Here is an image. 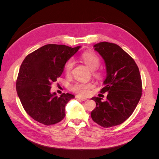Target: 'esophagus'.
Returning <instances> with one entry per match:
<instances>
[{
	"label": "esophagus",
	"instance_id": "34e87169",
	"mask_svg": "<svg viewBox=\"0 0 159 159\" xmlns=\"http://www.w3.org/2000/svg\"><path fill=\"white\" fill-rule=\"evenodd\" d=\"M75 98H76L77 99H81V100H82V101H85V100H87V98H86L81 97V96H80V95H76V96H75Z\"/></svg>",
	"mask_w": 159,
	"mask_h": 159
}]
</instances>
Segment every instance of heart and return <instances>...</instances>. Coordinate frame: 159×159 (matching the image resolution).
Returning <instances> with one entry per match:
<instances>
[{"instance_id": "heart-1", "label": "heart", "mask_w": 159, "mask_h": 159, "mask_svg": "<svg viewBox=\"0 0 159 159\" xmlns=\"http://www.w3.org/2000/svg\"><path fill=\"white\" fill-rule=\"evenodd\" d=\"M80 59L88 67L89 70H92L93 74L96 78H100L102 76V73L97 70L100 65V60L97 55H95L92 52H86L80 56ZM74 66V62L72 60H69L66 62L64 70L67 74H70L71 73ZM93 87V85L91 83L80 81V82H77L74 85H72L71 89L80 95H86L89 93V89Z\"/></svg>"}]
</instances>
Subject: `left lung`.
Here are the masks:
<instances>
[{
	"label": "left lung",
	"instance_id": "obj_1",
	"mask_svg": "<svg viewBox=\"0 0 159 159\" xmlns=\"http://www.w3.org/2000/svg\"><path fill=\"white\" fill-rule=\"evenodd\" d=\"M106 67V78L101 93L108 92L107 100L94 97L96 107L93 121L107 128L121 124L131 116L142 95V81L135 61L118 45L107 42L93 46Z\"/></svg>",
	"mask_w": 159,
	"mask_h": 159
}]
</instances>
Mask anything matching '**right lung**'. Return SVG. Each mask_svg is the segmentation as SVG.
Segmentation results:
<instances>
[{"mask_svg":"<svg viewBox=\"0 0 159 159\" xmlns=\"http://www.w3.org/2000/svg\"><path fill=\"white\" fill-rule=\"evenodd\" d=\"M81 46L47 44L28 54L19 70L16 88L26 112L35 121L46 125L59 123L66 115L65 107L75 96L51 93V85L57 81L65 64Z\"/></svg>","mask_w":159,"mask_h":159,"instance_id":"add662e5","label":"right lung"}]
</instances>
